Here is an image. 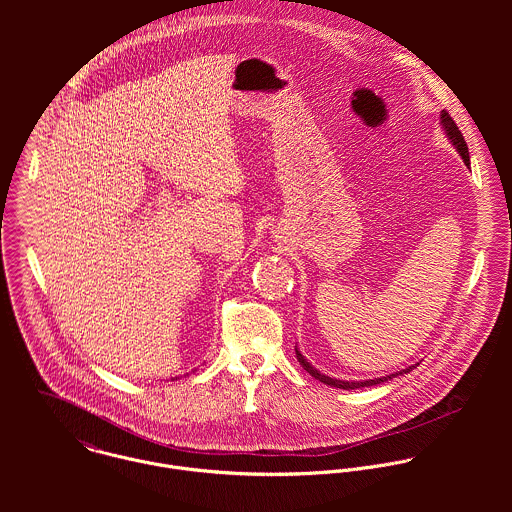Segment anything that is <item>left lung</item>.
Here are the masks:
<instances>
[{
	"label": "left lung",
	"instance_id": "8db88e82",
	"mask_svg": "<svg viewBox=\"0 0 512 512\" xmlns=\"http://www.w3.org/2000/svg\"><path fill=\"white\" fill-rule=\"evenodd\" d=\"M439 124H441V128H443V132H445V136H447V140L451 142V146L457 149V153L461 155V159L465 161V165L469 167V147L465 144V140H463V136H461V132H459V128L455 126V122L451 120V116L445 112V110H441V114H439ZM295 357H297V361H299V365L303 366L313 378H317L319 382H323V384H329V386H335V388H343V390H355V388H363V386H376V384H382V382H386V380H390V378H394V376H398V374H406V372H410L412 368H416V366L420 365H412L408 366V368H404V370H400V372H394V374H386V376H380V378H374V380H337V378H331V376H325L323 372H319L315 366L311 365V363H307V359L297 351V347H295Z\"/></svg>",
	"mask_w": 512,
	"mask_h": 512
}]
</instances>
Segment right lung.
<instances>
[{"label":"right lung","mask_w":512,"mask_h":512,"mask_svg":"<svg viewBox=\"0 0 512 512\" xmlns=\"http://www.w3.org/2000/svg\"><path fill=\"white\" fill-rule=\"evenodd\" d=\"M177 378H179V376H175V378H171V380H177Z\"/></svg>","instance_id":"1"}]
</instances>
